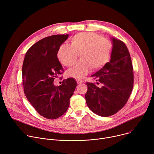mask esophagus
<instances>
[{"instance_id":"34e87169","label":"esophagus","mask_w":154,"mask_h":154,"mask_svg":"<svg viewBox=\"0 0 154 154\" xmlns=\"http://www.w3.org/2000/svg\"><path fill=\"white\" fill-rule=\"evenodd\" d=\"M77 83H78V84H82V83H83V81H82V80H77Z\"/></svg>"}]
</instances>
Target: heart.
<instances>
[{
  "label": "heart",
  "mask_w": 154,
  "mask_h": 154,
  "mask_svg": "<svg viewBox=\"0 0 154 154\" xmlns=\"http://www.w3.org/2000/svg\"><path fill=\"white\" fill-rule=\"evenodd\" d=\"M113 45L109 39L94 32H80L71 38V45H61L57 51L59 61L65 66H70L75 61L78 54L80 60L66 72L68 77L83 79L91 68L98 70L110 60Z\"/></svg>",
  "instance_id": "obj_1"
}]
</instances>
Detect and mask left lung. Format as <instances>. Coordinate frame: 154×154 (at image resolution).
I'll use <instances>...</instances> for the list:
<instances>
[{
    "instance_id": "left-lung-1",
    "label": "left lung",
    "mask_w": 154,
    "mask_h": 154,
    "mask_svg": "<svg viewBox=\"0 0 154 154\" xmlns=\"http://www.w3.org/2000/svg\"><path fill=\"white\" fill-rule=\"evenodd\" d=\"M112 41L110 61L91 75L102 86L86 83V104L93 113L102 117L115 115L124 107L134 86V69L128 49L122 41L115 38Z\"/></svg>"
}]
</instances>
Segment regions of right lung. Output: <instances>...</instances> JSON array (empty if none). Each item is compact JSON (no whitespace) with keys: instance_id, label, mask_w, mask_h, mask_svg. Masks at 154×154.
I'll return each mask as SVG.
<instances>
[{"instance_id":"add662e5","label":"right lung","mask_w":154,"mask_h":154,"mask_svg":"<svg viewBox=\"0 0 154 154\" xmlns=\"http://www.w3.org/2000/svg\"><path fill=\"white\" fill-rule=\"evenodd\" d=\"M68 36L56 35L39 40L27 51L23 64L26 96L40 115L49 119H57L67 111L77 86L72 78L63 80L60 86L53 83L63 72L57 51Z\"/></svg>"}]
</instances>
